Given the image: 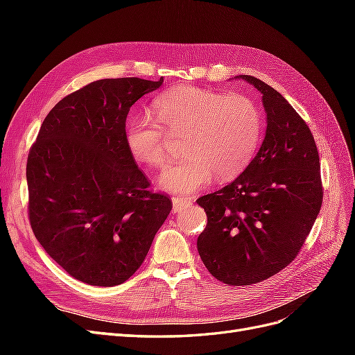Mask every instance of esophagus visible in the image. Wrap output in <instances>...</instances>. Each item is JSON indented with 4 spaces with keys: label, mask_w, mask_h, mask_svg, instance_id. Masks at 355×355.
<instances>
[{
    "label": "esophagus",
    "mask_w": 355,
    "mask_h": 355,
    "mask_svg": "<svg viewBox=\"0 0 355 355\" xmlns=\"http://www.w3.org/2000/svg\"><path fill=\"white\" fill-rule=\"evenodd\" d=\"M171 202H173V211L178 213L184 207L189 206V204L192 202L189 198H182V197H173L171 198Z\"/></svg>",
    "instance_id": "esophagus-1"
}]
</instances>
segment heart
I'll use <instances>...</instances> for the list:
<instances>
[{"label": "heart", "mask_w": 355, "mask_h": 355, "mask_svg": "<svg viewBox=\"0 0 355 355\" xmlns=\"http://www.w3.org/2000/svg\"><path fill=\"white\" fill-rule=\"evenodd\" d=\"M157 120L133 116L124 141L132 157L145 166L167 164V132L184 136V159L167 167L158 185L179 196L194 194L213 176L237 178L250 164L262 137V114L244 94H225L197 87H175L154 102Z\"/></svg>", "instance_id": "obj_1"}]
</instances>
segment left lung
Segmentation results:
<instances>
[{
    "label": "left lung",
    "instance_id": "obj_1",
    "mask_svg": "<svg viewBox=\"0 0 355 355\" xmlns=\"http://www.w3.org/2000/svg\"><path fill=\"white\" fill-rule=\"evenodd\" d=\"M262 94L266 132L243 173L197 200L207 225L197 240L202 263L219 282L250 286L292 262L323 202L314 136L283 96L250 75Z\"/></svg>",
    "mask_w": 355,
    "mask_h": 355
}]
</instances>
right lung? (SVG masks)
<instances>
[{"mask_svg": "<svg viewBox=\"0 0 355 355\" xmlns=\"http://www.w3.org/2000/svg\"><path fill=\"white\" fill-rule=\"evenodd\" d=\"M163 84L106 78L68 94L42 121L26 180L29 222L53 261L75 280L112 287L142 265L171 200L128 153L130 106Z\"/></svg>", "mask_w": 355, "mask_h": 355, "instance_id": "right-lung-1", "label": "right lung"}]
</instances>
